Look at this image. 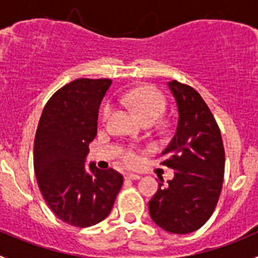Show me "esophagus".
<instances>
[{
	"label": "esophagus",
	"instance_id": "34e87169",
	"mask_svg": "<svg viewBox=\"0 0 258 258\" xmlns=\"http://www.w3.org/2000/svg\"><path fill=\"white\" fill-rule=\"evenodd\" d=\"M126 177L128 178V179H134V181H136V179H140V178H141V176H140V175H136V173H127Z\"/></svg>",
	"mask_w": 258,
	"mask_h": 258
}]
</instances>
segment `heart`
Wrapping results in <instances>:
<instances>
[{
    "label": "heart",
    "instance_id": "heart-1",
    "mask_svg": "<svg viewBox=\"0 0 258 258\" xmlns=\"http://www.w3.org/2000/svg\"><path fill=\"white\" fill-rule=\"evenodd\" d=\"M122 102L126 103L135 112L141 117L144 122L158 119V117L163 113L166 107V102L163 96L153 87H139L128 91L122 96ZM112 112V106L110 103L103 107L102 118L106 119ZM126 161L128 163H135L137 161V155L134 152H128L126 155Z\"/></svg>",
    "mask_w": 258,
    "mask_h": 258
}]
</instances>
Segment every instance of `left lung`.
Listing matches in <instances>:
<instances>
[{"label":"left lung","instance_id":"1","mask_svg":"<svg viewBox=\"0 0 258 258\" xmlns=\"http://www.w3.org/2000/svg\"><path fill=\"white\" fill-rule=\"evenodd\" d=\"M178 111L177 127L161 156L175 171L148 202L150 216L162 230L177 235L194 232L215 211L222 188L225 150L209 106L191 86L167 82Z\"/></svg>","mask_w":258,"mask_h":258}]
</instances>
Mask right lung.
<instances>
[{
    "instance_id": "add662e5",
    "label": "right lung",
    "mask_w": 258,
    "mask_h": 258,
    "mask_svg": "<svg viewBox=\"0 0 258 258\" xmlns=\"http://www.w3.org/2000/svg\"><path fill=\"white\" fill-rule=\"evenodd\" d=\"M111 83L79 79L59 88L46 103L36 131L33 166L41 194L59 220L76 227L105 220L123 183L112 168L100 170L95 162L85 166Z\"/></svg>"
}]
</instances>
